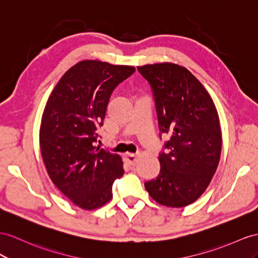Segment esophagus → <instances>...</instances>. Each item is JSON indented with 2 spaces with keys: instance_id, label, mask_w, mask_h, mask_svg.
<instances>
[{
  "instance_id": "esophagus-1",
  "label": "esophagus",
  "mask_w": 258,
  "mask_h": 258,
  "mask_svg": "<svg viewBox=\"0 0 258 258\" xmlns=\"http://www.w3.org/2000/svg\"><path fill=\"white\" fill-rule=\"evenodd\" d=\"M124 159L127 163H130L131 166H133V164H135L137 161V156L134 154H125Z\"/></svg>"
}]
</instances>
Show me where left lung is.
Instances as JSON below:
<instances>
[{"label": "left lung", "instance_id": "8db88e82", "mask_svg": "<svg viewBox=\"0 0 258 258\" xmlns=\"http://www.w3.org/2000/svg\"><path fill=\"white\" fill-rule=\"evenodd\" d=\"M153 88L160 134H168L160 172L145 183L162 206L180 208L196 202L218 168L222 137L219 115L208 91L185 68L174 63L137 66Z\"/></svg>", "mask_w": 258, "mask_h": 258}]
</instances>
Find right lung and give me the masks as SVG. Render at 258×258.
I'll use <instances>...</instances> for the list:
<instances>
[{"label":"right lung","instance_id":"right-lung-1","mask_svg":"<svg viewBox=\"0 0 258 258\" xmlns=\"http://www.w3.org/2000/svg\"><path fill=\"white\" fill-rule=\"evenodd\" d=\"M134 66L97 60L78 62L52 90L41 118L39 143L54 185L85 210L102 207L123 175L122 158L96 146L112 91Z\"/></svg>","mask_w":258,"mask_h":258}]
</instances>
